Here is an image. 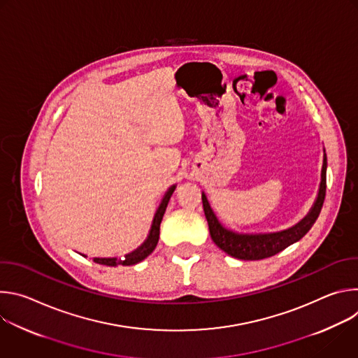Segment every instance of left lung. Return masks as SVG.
Segmentation results:
<instances>
[{"label": "left lung", "mask_w": 358, "mask_h": 358, "mask_svg": "<svg viewBox=\"0 0 358 358\" xmlns=\"http://www.w3.org/2000/svg\"><path fill=\"white\" fill-rule=\"evenodd\" d=\"M326 169H327V157L324 155L319 195L308 217L301 220L293 228H289L286 231L276 232V234L239 235L225 229L217 220L215 214L213 213L210 203L207 201V196L202 194V207H203V213H206V218L208 221V228H210L213 241L220 249L231 255L232 258L243 259V261H259V259L273 257V255L279 253L289 245L297 242L309 232V229L313 227V224L316 222L322 211L324 196H326Z\"/></svg>", "instance_id": "1"}]
</instances>
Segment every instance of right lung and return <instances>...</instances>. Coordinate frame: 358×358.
<instances>
[{
    "mask_svg": "<svg viewBox=\"0 0 358 358\" xmlns=\"http://www.w3.org/2000/svg\"><path fill=\"white\" fill-rule=\"evenodd\" d=\"M174 185L167 191V194L164 195L160 207L155 215V221H152V225H151V231H150V235L148 238L145 239V242L137 248L136 250H133L131 253L126 255V257L123 259H116V258H93V262L96 264H100V265H106V266H117V265H123V266H130V265H136L138 262H141L143 259H145L148 255L156 249L157 246V242H159V236H160V224H162V220L164 217V213H166V208L169 206V201L174 192ZM85 257V255H83Z\"/></svg>",
    "mask_w": 358,
    "mask_h": 358,
    "instance_id": "add662e5",
    "label": "right lung"
}]
</instances>
